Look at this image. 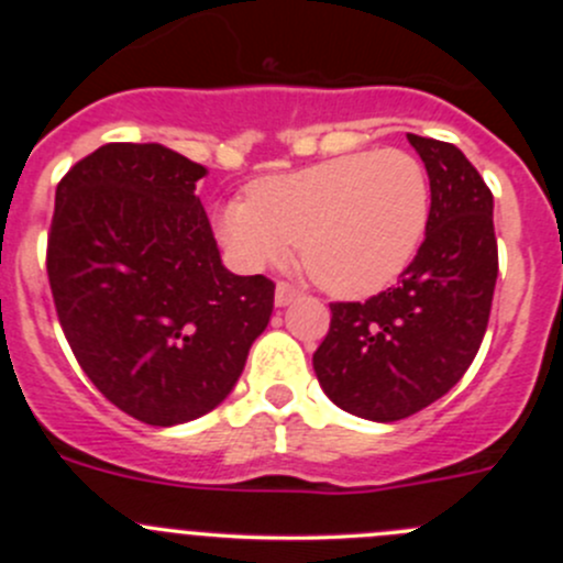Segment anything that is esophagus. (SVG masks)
<instances>
[{
	"label": "esophagus",
	"mask_w": 563,
	"mask_h": 563,
	"mask_svg": "<svg viewBox=\"0 0 563 563\" xmlns=\"http://www.w3.org/2000/svg\"><path fill=\"white\" fill-rule=\"evenodd\" d=\"M297 297H299V288H294L291 283H277V288H275L277 308H286V305L294 302Z\"/></svg>",
	"instance_id": "34e87169"
}]
</instances>
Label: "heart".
<instances>
[{"mask_svg": "<svg viewBox=\"0 0 563 563\" xmlns=\"http://www.w3.org/2000/svg\"><path fill=\"white\" fill-rule=\"evenodd\" d=\"M433 192L413 152L367 150L253 181L218 212V236L247 269L299 258L321 288L371 297L408 269L428 234Z\"/></svg>", "mask_w": 563, "mask_h": 563, "instance_id": "heart-1", "label": "heart"}]
</instances>
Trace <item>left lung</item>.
<instances>
[{"mask_svg": "<svg viewBox=\"0 0 563 563\" xmlns=\"http://www.w3.org/2000/svg\"><path fill=\"white\" fill-rule=\"evenodd\" d=\"M430 176L433 209L397 286L332 302L313 371L334 406L397 422L444 397L479 351L498 277L493 192L455 144L408 133Z\"/></svg>", "mask_w": 563, "mask_h": 563, "instance_id": "1", "label": "left lung"}]
</instances>
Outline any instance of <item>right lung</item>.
<instances>
[{
	"mask_svg": "<svg viewBox=\"0 0 563 563\" xmlns=\"http://www.w3.org/2000/svg\"><path fill=\"white\" fill-rule=\"evenodd\" d=\"M161 144H106L56 187L45 269L78 365L155 428L212 411L269 323L275 283L231 275L196 181Z\"/></svg>",
	"mask_w": 563,
	"mask_h": 563,
	"instance_id": "obj_1",
	"label": "right lung"
}]
</instances>
